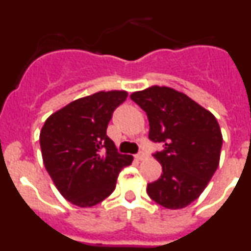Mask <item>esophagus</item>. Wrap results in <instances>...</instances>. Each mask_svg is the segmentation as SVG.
Masks as SVG:
<instances>
[{"label": "esophagus", "mask_w": 251, "mask_h": 251, "mask_svg": "<svg viewBox=\"0 0 251 251\" xmlns=\"http://www.w3.org/2000/svg\"><path fill=\"white\" fill-rule=\"evenodd\" d=\"M146 158H147V154H146V153H138V154H136L137 161H143V159Z\"/></svg>", "instance_id": "34e87169"}]
</instances>
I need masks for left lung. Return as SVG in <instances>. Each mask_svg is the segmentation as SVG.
<instances>
[{"mask_svg": "<svg viewBox=\"0 0 251 251\" xmlns=\"http://www.w3.org/2000/svg\"><path fill=\"white\" fill-rule=\"evenodd\" d=\"M147 114L151 141L163 145L154 158L162 175L147 185L154 202L183 208L200 197L220 162L223 134L215 115L182 92L152 85L130 94Z\"/></svg>", "mask_w": 251, "mask_h": 251, "instance_id": "obj_1", "label": "left lung"}]
</instances>
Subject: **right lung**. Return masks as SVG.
Listing matches in <instances>:
<instances>
[{
    "label": "right lung",
    "instance_id": "right-lung-1",
    "mask_svg": "<svg viewBox=\"0 0 251 251\" xmlns=\"http://www.w3.org/2000/svg\"><path fill=\"white\" fill-rule=\"evenodd\" d=\"M126 90L98 92L69 103L49 117L40 132L46 171L61 196L92 207L114 191L119 172L133 161L117 152L106 127Z\"/></svg>",
    "mask_w": 251,
    "mask_h": 251
}]
</instances>
